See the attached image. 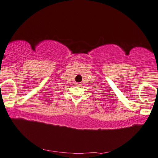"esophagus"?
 <instances>
[{"label":"esophagus","mask_w":158,"mask_h":158,"mask_svg":"<svg viewBox=\"0 0 158 158\" xmlns=\"http://www.w3.org/2000/svg\"><path fill=\"white\" fill-rule=\"evenodd\" d=\"M76 85L77 86H80V85H81V83H77Z\"/></svg>","instance_id":"1"}]
</instances>
